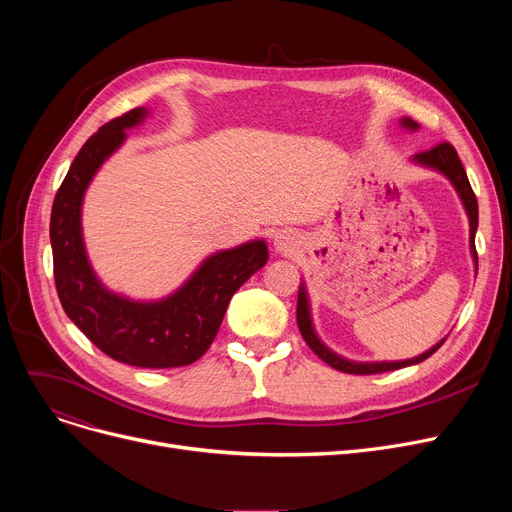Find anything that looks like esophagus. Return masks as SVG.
Here are the masks:
<instances>
[{
	"label": "esophagus",
	"mask_w": 512,
	"mask_h": 512,
	"mask_svg": "<svg viewBox=\"0 0 512 512\" xmlns=\"http://www.w3.org/2000/svg\"><path fill=\"white\" fill-rule=\"evenodd\" d=\"M274 249L280 255H292L294 251L299 249V238L294 236L290 230H280L274 236Z\"/></svg>",
	"instance_id": "34e87169"
}]
</instances>
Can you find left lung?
I'll return each instance as SVG.
<instances>
[{
	"mask_svg": "<svg viewBox=\"0 0 512 512\" xmlns=\"http://www.w3.org/2000/svg\"><path fill=\"white\" fill-rule=\"evenodd\" d=\"M400 124L405 126L407 130H417L419 124L413 122L411 118H402ZM413 164H419L423 168H429V170H436L440 174H444L450 184L454 186V191L459 193L461 197V203L467 211V218H469V247H471V257H473V263H475V270H477V251H475V230H477V199H475V193L473 188L469 184V178H467V172L461 164L459 159V153H456V149L450 145V143H440L432 149L427 151H421L417 155H413ZM297 324H299V330H301V336L305 338V342L309 344L311 351L321 359L326 361L330 367L338 369V371H344V373H353V375H369V373H384V371H394V369H400V367H409V365H417L421 361H425L427 357H432L438 348L444 344V340H440L438 344H434L429 351L421 353L419 357H413V359H405V361H378V363H359V361H351V359H344L340 355H336L334 351H330V348L319 340L315 328H313V319H311V305H309V297H307V290H305V284H301L299 288V301H297Z\"/></svg>",
	"mask_w": 512,
	"mask_h": 512,
	"instance_id": "1",
	"label": "left lung"
}]
</instances>
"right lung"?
<instances>
[{
  "mask_svg": "<svg viewBox=\"0 0 512 512\" xmlns=\"http://www.w3.org/2000/svg\"><path fill=\"white\" fill-rule=\"evenodd\" d=\"M149 112L137 107L107 122L83 145L53 199L49 238L60 303L99 351L120 363L166 369L195 363L220 330L232 294L267 263L263 238L209 255L178 290L159 301H132L107 290L93 272L83 238V199L126 130Z\"/></svg>",
  "mask_w": 512,
  "mask_h": 512,
  "instance_id": "add662e5",
  "label": "right lung"
}]
</instances>
